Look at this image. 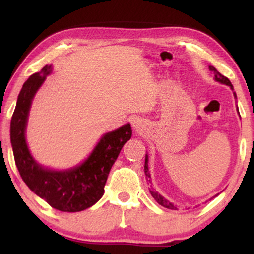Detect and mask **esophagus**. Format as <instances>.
I'll use <instances>...</instances> for the list:
<instances>
[{
	"mask_svg": "<svg viewBox=\"0 0 254 254\" xmlns=\"http://www.w3.org/2000/svg\"><path fill=\"white\" fill-rule=\"evenodd\" d=\"M133 127H134V129L138 130V129H140V127H141V124L138 123L137 120H134V121H133Z\"/></svg>",
	"mask_w": 254,
	"mask_h": 254,
	"instance_id": "1",
	"label": "esophagus"
}]
</instances>
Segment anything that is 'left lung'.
Masks as SVG:
<instances>
[{"instance_id": "1", "label": "left lung", "mask_w": 254, "mask_h": 254, "mask_svg": "<svg viewBox=\"0 0 254 254\" xmlns=\"http://www.w3.org/2000/svg\"><path fill=\"white\" fill-rule=\"evenodd\" d=\"M209 69L211 71H214V76H215V81L216 82H220V83H222V84H225V85H228V86H230V89L231 90H234V86H232V84H231V82L229 81V78H227L225 77V76H223L221 74V72H218L216 69H215L213 65H209ZM234 96H235V98L237 99V96H236V92H234ZM237 111H238V107H237ZM238 113H239V111H238ZM144 173H145V177H147L148 179H150V173H149V169H148V155H145V162H144ZM149 182H150V180H149ZM150 194L152 195V197H154V199L157 201V202L161 204V206H163V207H165V208H169V209H177V207H175L173 206V203H171L170 202L169 200H166L165 197H163L161 194H159L158 192H156L155 190H152V187H151V190H150Z\"/></svg>"}]
</instances>
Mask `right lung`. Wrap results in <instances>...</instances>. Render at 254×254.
I'll return each instance as SVG.
<instances>
[{"mask_svg":"<svg viewBox=\"0 0 254 254\" xmlns=\"http://www.w3.org/2000/svg\"><path fill=\"white\" fill-rule=\"evenodd\" d=\"M52 65H45L24 83L10 124L13 157L24 183L51 207L75 213L91 207L104 194L107 176L124 144L131 137L129 124L103 135L91 154L82 164L64 171L44 168L34 161L25 140L31 103Z\"/></svg>","mask_w":254,"mask_h":254,"instance_id":"right-lung-1","label":"right lung"}]
</instances>
